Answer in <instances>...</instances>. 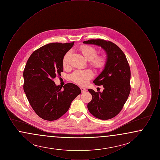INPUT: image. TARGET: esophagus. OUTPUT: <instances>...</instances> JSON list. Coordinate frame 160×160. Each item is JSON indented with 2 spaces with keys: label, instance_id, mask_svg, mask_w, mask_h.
Wrapping results in <instances>:
<instances>
[{
  "label": "esophagus",
  "instance_id": "obj_1",
  "mask_svg": "<svg viewBox=\"0 0 160 160\" xmlns=\"http://www.w3.org/2000/svg\"><path fill=\"white\" fill-rule=\"evenodd\" d=\"M80 89H81V91L82 93H84V92H85L86 91V89L84 88H83V87H81L80 88Z\"/></svg>",
  "mask_w": 160,
  "mask_h": 160
}]
</instances>
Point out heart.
I'll use <instances>...</instances> for the list:
<instances>
[{
    "label": "heart",
    "instance_id": "obj_1",
    "mask_svg": "<svg viewBox=\"0 0 160 160\" xmlns=\"http://www.w3.org/2000/svg\"><path fill=\"white\" fill-rule=\"evenodd\" d=\"M79 50L84 57L89 61V65L96 71L101 70L106 67L107 58L103 54H97L98 50L96 48L89 46L82 45L79 47ZM71 52H67L62 59V66L63 68L68 67L69 58ZM93 77V73L91 69L76 70L71 76V80L75 83L80 86H85Z\"/></svg>",
    "mask_w": 160,
    "mask_h": 160
}]
</instances>
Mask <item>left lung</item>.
Segmentation results:
<instances>
[{
  "mask_svg": "<svg viewBox=\"0 0 160 160\" xmlns=\"http://www.w3.org/2000/svg\"><path fill=\"white\" fill-rule=\"evenodd\" d=\"M83 43L101 46L107 54L105 68L93 81L95 85H102L104 89L102 92L88 89L92 98L88 104V108L98 119H112L122 110L129 96L131 91L129 63L122 50L111 41L95 39L85 41Z\"/></svg>",
  "mask_w": 160,
  "mask_h": 160,
  "instance_id": "1",
  "label": "left lung"
}]
</instances>
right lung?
<instances>
[{"label": "right lung", "mask_w": 160, "mask_h": 160, "mask_svg": "<svg viewBox=\"0 0 160 160\" xmlns=\"http://www.w3.org/2000/svg\"><path fill=\"white\" fill-rule=\"evenodd\" d=\"M74 44L53 42L39 48L30 56L24 69V91L35 112L46 121L60 118L81 93L74 84H65L62 89L53 81L63 72V57Z\"/></svg>", "instance_id": "obj_1"}]
</instances>
